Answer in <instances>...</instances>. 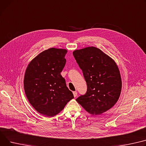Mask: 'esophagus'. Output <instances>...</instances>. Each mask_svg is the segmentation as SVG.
I'll list each match as a JSON object with an SVG mask.
<instances>
[{
  "label": "esophagus",
  "mask_w": 146,
  "mask_h": 146,
  "mask_svg": "<svg viewBox=\"0 0 146 146\" xmlns=\"http://www.w3.org/2000/svg\"><path fill=\"white\" fill-rule=\"evenodd\" d=\"M73 93L74 97V98H76V97L77 96V92L76 91H75V92H73Z\"/></svg>",
  "instance_id": "34e87169"
}]
</instances>
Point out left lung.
I'll list each match as a JSON object with an SVG mask.
<instances>
[{"instance_id": "left-lung-1", "label": "left lung", "mask_w": 146, "mask_h": 146, "mask_svg": "<svg viewBox=\"0 0 146 146\" xmlns=\"http://www.w3.org/2000/svg\"><path fill=\"white\" fill-rule=\"evenodd\" d=\"M82 70L87 92L76 99L83 108L93 115L111 109L117 102L121 90V79L117 66L111 58L95 47L73 52Z\"/></svg>"}]
</instances>
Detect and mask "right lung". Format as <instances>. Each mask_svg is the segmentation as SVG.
Instances as JSON below:
<instances>
[{
	"instance_id": "obj_1",
	"label": "right lung",
	"mask_w": 146,
	"mask_h": 146,
	"mask_svg": "<svg viewBox=\"0 0 146 146\" xmlns=\"http://www.w3.org/2000/svg\"><path fill=\"white\" fill-rule=\"evenodd\" d=\"M65 49L50 48L37 55L29 64L24 89L35 109L47 117L62 111L74 98L60 73L66 64Z\"/></svg>"
}]
</instances>
